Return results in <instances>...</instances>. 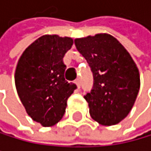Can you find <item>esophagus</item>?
Returning a JSON list of instances; mask_svg holds the SVG:
<instances>
[{"mask_svg": "<svg viewBox=\"0 0 151 151\" xmlns=\"http://www.w3.org/2000/svg\"><path fill=\"white\" fill-rule=\"evenodd\" d=\"M75 83L77 85V88H78V89H80V80L79 79H76V82H75Z\"/></svg>", "mask_w": 151, "mask_h": 151, "instance_id": "1", "label": "esophagus"}]
</instances>
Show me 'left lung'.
Wrapping results in <instances>:
<instances>
[{"label":"left lung","instance_id":"8db88e82","mask_svg":"<svg viewBox=\"0 0 151 151\" xmlns=\"http://www.w3.org/2000/svg\"><path fill=\"white\" fill-rule=\"evenodd\" d=\"M93 76L91 93L84 95L92 118L103 126L118 124L127 116L140 88L139 71L129 52L109 34L75 40Z\"/></svg>","mask_w":151,"mask_h":151}]
</instances>
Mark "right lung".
Masks as SVG:
<instances>
[{"label": "right lung", "mask_w": 151, "mask_h": 151, "mask_svg": "<svg viewBox=\"0 0 151 151\" xmlns=\"http://www.w3.org/2000/svg\"><path fill=\"white\" fill-rule=\"evenodd\" d=\"M71 37L45 35L25 49L15 73L17 92L31 118L43 127L60 121L67 100L76 89L64 78L63 57L73 45Z\"/></svg>", "instance_id": "1"}]
</instances>
